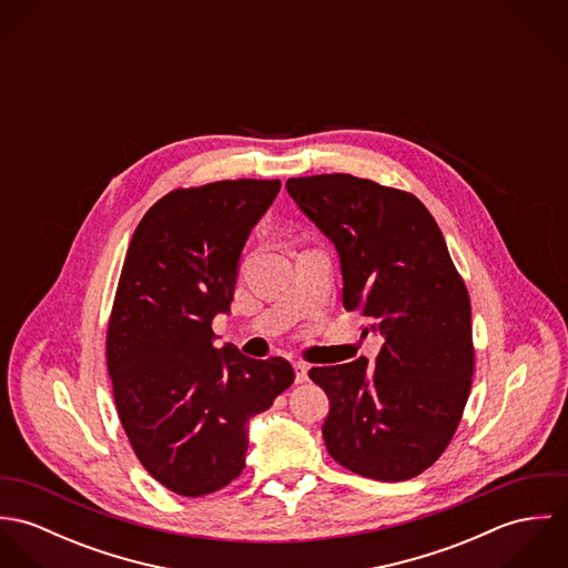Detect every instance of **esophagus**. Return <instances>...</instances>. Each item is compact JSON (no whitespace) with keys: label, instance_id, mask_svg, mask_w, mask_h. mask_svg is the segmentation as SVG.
Masks as SVG:
<instances>
[{"label":"esophagus","instance_id":"1","mask_svg":"<svg viewBox=\"0 0 568 568\" xmlns=\"http://www.w3.org/2000/svg\"><path fill=\"white\" fill-rule=\"evenodd\" d=\"M293 369H295V381L297 383H306L308 381V365L306 363L297 361V363H293Z\"/></svg>","mask_w":568,"mask_h":568}]
</instances>
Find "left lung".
Masks as SVG:
<instances>
[{"instance_id": "1", "label": "left lung", "mask_w": 568, "mask_h": 568, "mask_svg": "<svg viewBox=\"0 0 568 568\" xmlns=\"http://www.w3.org/2000/svg\"><path fill=\"white\" fill-rule=\"evenodd\" d=\"M286 190L338 251L345 311L385 336L376 367L358 358L308 372L329 398L325 448L361 477L413 479L448 448L470 396L466 282L410 192L343 172L293 176Z\"/></svg>"}]
</instances>
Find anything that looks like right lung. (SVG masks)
<instances>
[{
    "mask_svg": "<svg viewBox=\"0 0 568 568\" xmlns=\"http://www.w3.org/2000/svg\"><path fill=\"white\" fill-rule=\"evenodd\" d=\"M280 179L176 187L140 221L106 325V369L122 428L146 473L179 496H205L243 475L246 422L286 392L282 356L214 347L239 257Z\"/></svg>",
    "mask_w": 568,
    "mask_h": 568,
    "instance_id": "1",
    "label": "right lung"
}]
</instances>
